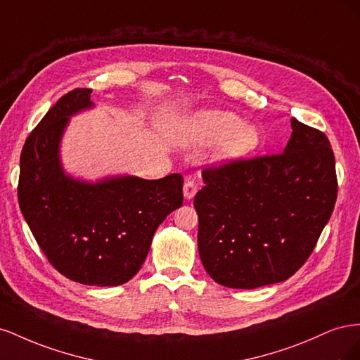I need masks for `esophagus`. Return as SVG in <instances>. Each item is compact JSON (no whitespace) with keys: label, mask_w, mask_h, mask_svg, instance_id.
I'll return each mask as SVG.
<instances>
[{"label":"esophagus","mask_w":360,"mask_h":360,"mask_svg":"<svg viewBox=\"0 0 360 360\" xmlns=\"http://www.w3.org/2000/svg\"><path fill=\"white\" fill-rule=\"evenodd\" d=\"M198 192V186H197V183H195L193 180H191V179H188L186 181H184V186H183V195H184V198L186 200H192L193 197H195V193Z\"/></svg>","instance_id":"34e87169"}]
</instances>
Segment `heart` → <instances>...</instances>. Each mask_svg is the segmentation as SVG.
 I'll list each match as a JSON object with an SVG mask.
<instances>
[{"mask_svg":"<svg viewBox=\"0 0 360 360\" xmlns=\"http://www.w3.org/2000/svg\"><path fill=\"white\" fill-rule=\"evenodd\" d=\"M191 135L195 143L212 146L219 143L217 159L236 160L259 144V134L257 127L245 124L243 120L234 112L228 111H201L191 120Z\"/></svg>","mask_w":360,"mask_h":360,"instance_id":"1","label":"heart"}]
</instances>
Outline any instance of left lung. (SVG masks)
I'll list each match as a JSON object with an SVG mask.
<instances>
[{
    "mask_svg": "<svg viewBox=\"0 0 360 360\" xmlns=\"http://www.w3.org/2000/svg\"><path fill=\"white\" fill-rule=\"evenodd\" d=\"M291 129L284 153L202 171L198 250L217 284L252 290L288 279L330 219L338 181L329 139L296 118Z\"/></svg>",
    "mask_w": 360,
    "mask_h": 360,
    "instance_id": "obj_1",
    "label": "left lung"
}]
</instances>
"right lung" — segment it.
Returning <instances> with one entry per match:
<instances>
[{
	"label": "right lung",
	"mask_w": 360,
	"mask_h": 360,
	"mask_svg": "<svg viewBox=\"0 0 360 360\" xmlns=\"http://www.w3.org/2000/svg\"><path fill=\"white\" fill-rule=\"evenodd\" d=\"M90 94V89L64 94L30 134L20 153L18 200L36 242L61 275L115 287L138 274L158 226L183 204V177L117 176L91 183L68 176L60 143L69 118L93 108Z\"/></svg>",
	"instance_id": "right-lung-1"
}]
</instances>
